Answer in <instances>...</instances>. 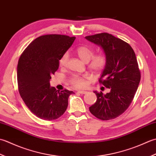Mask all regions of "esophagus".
<instances>
[{"mask_svg": "<svg viewBox=\"0 0 156 156\" xmlns=\"http://www.w3.org/2000/svg\"><path fill=\"white\" fill-rule=\"evenodd\" d=\"M77 92H78L79 94H87V91H81V90H79V91H77Z\"/></svg>", "mask_w": 156, "mask_h": 156, "instance_id": "esophagus-1", "label": "esophagus"}]
</instances>
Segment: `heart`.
<instances>
[{
    "label": "heart",
    "instance_id": "1",
    "mask_svg": "<svg viewBox=\"0 0 156 156\" xmlns=\"http://www.w3.org/2000/svg\"><path fill=\"white\" fill-rule=\"evenodd\" d=\"M75 52L83 61L88 62V68L94 73L99 74L104 71L107 64V58L103 54L95 55V50L93 48L87 45H82L77 47ZM68 54H63L59 60V65L65 67L67 64ZM89 77L87 75H73L70 78L69 82L75 87L83 88L86 86Z\"/></svg>",
    "mask_w": 156,
    "mask_h": 156
}]
</instances>
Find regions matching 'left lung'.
<instances>
[{
	"instance_id": "8db88e82",
	"label": "left lung",
	"mask_w": 156,
	"mask_h": 156,
	"mask_svg": "<svg viewBox=\"0 0 156 156\" xmlns=\"http://www.w3.org/2000/svg\"><path fill=\"white\" fill-rule=\"evenodd\" d=\"M85 38L104 50L107 64L99 82L110 89L106 94L94 91L97 101L90 107V111L101 120L114 119L128 108L141 80L135 52L128 43L108 33L97 34Z\"/></svg>"
}]
</instances>
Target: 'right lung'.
I'll use <instances>...</instances> for the list:
<instances>
[{
    "mask_svg": "<svg viewBox=\"0 0 156 156\" xmlns=\"http://www.w3.org/2000/svg\"><path fill=\"white\" fill-rule=\"evenodd\" d=\"M75 37L47 34L32 41L20 56L17 65L20 94L30 110L38 118L55 120L65 113L68 98L73 91L50 87L51 75L59 60L73 43Z\"/></svg>",
    "mask_w": 156,
    "mask_h": 156,
    "instance_id": "add662e5",
    "label": "right lung"
}]
</instances>
